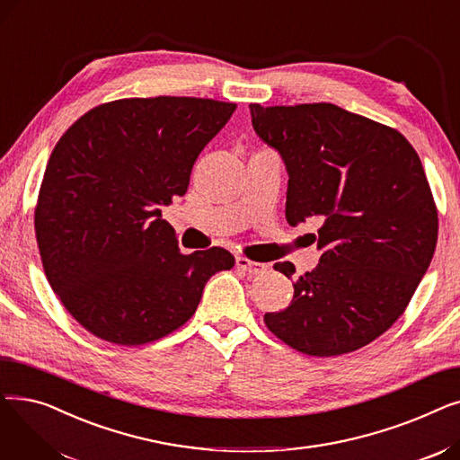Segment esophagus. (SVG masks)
Instances as JSON below:
<instances>
[{"instance_id":"34e87169","label":"esophagus","mask_w":460,"mask_h":460,"mask_svg":"<svg viewBox=\"0 0 460 460\" xmlns=\"http://www.w3.org/2000/svg\"><path fill=\"white\" fill-rule=\"evenodd\" d=\"M236 267L243 269L244 272H250V274H262V272H267L269 264H264V262H253V261H250L248 257H236Z\"/></svg>"}]
</instances>
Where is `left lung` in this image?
<instances>
[{"instance_id":"8db88e82","label":"left lung","mask_w":460,"mask_h":460,"mask_svg":"<svg viewBox=\"0 0 460 460\" xmlns=\"http://www.w3.org/2000/svg\"><path fill=\"white\" fill-rule=\"evenodd\" d=\"M250 111L287 167V222L321 224L311 234L323 252L317 269L264 324L309 356L369 345L402 315L437 248L438 210L418 153L395 128L328 102ZM274 269L296 272L288 261Z\"/></svg>"}]
</instances>
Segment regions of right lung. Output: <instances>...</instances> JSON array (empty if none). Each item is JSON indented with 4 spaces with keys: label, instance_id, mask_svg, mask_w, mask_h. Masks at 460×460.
I'll list each match as a JSON object with an SVG mask.
<instances>
[{
    "label": "right lung",
    "instance_id": "add662e5",
    "mask_svg": "<svg viewBox=\"0 0 460 460\" xmlns=\"http://www.w3.org/2000/svg\"><path fill=\"white\" fill-rule=\"evenodd\" d=\"M236 104L193 96L120 99L84 113L48 160L35 233L48 283L87 332L145 345L196 313L224 248L181 253L162 207L186 193L205 145Z\"/></svg>",
    "mask_w": 460,
    "mask_h": 460
}]
</instances>
